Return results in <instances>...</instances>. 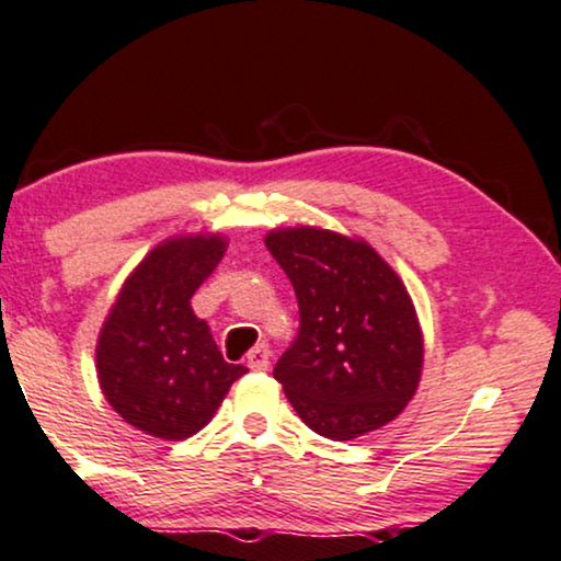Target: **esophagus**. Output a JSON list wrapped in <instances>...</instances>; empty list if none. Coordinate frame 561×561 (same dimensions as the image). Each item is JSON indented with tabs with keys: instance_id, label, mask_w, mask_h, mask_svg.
Masks as SVG:
<instances>
[{
	"instance_id": "obj_1",
	"label": "esophagus",
	"mask_w": 561,
	"mask_h": 561,
	"mask_svg": "<svg viewBox=\"0 0 561 561\" xmlns=\"http://www.w3.org/2000/svg\"><path fill=\"white\" fill-rule=\"evenodd\" d=\"M247 364H249V369H252V371H267V366H270V348H267V345L265 343L254 345V348L247 354Z\"/></svg>"
}]
</instances>
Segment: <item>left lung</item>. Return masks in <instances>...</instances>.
<instances>
[{
  "instance_id": "left-lung-1",
  "label": "left lung",
  "mask_w": 561,
  "mask_h": 561,
  "mask_svg": "<svg viewBox=\"0 0 561 561\" xmlns=\"http://www.w3.org/2000/svg\"><path fill=\"white\" fill-rule=\"evenodd\" d=\"M299 301V335L275 364L299 419L345 442L390 424L416 392L424 335L403 280L362 239L328 228L265 237Z\"/></svg>"
}]
</instances>
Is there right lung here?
<instances>
[{"instance_id": "obj_1", "label": "right lung", "mask_w": 561, "mask_h": 561, "mask_svg": "<svg viewBox=\"0 0 561 561\" xmlns=\"http://www.w3.org/2000/svg\"><path fill=\"white\" fill-rule=\"evenodd\" d=\"M224 252L220 233L163 241L135 267L103 322L95 345L101 390L145 434L171 442L197 434L247 371L224 362L190 304Z\"/></svg>"}]
</instances>
